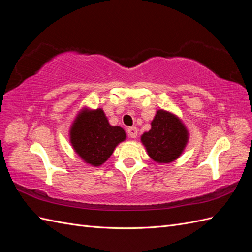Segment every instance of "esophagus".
Wrapping results in <instances>:
<instances>
[{
    "label": "esophagus",
    "instance_id": "obj_1",
    "mask_svg": "<svg viewBox=\"0 0 252 252\" xmlns=\"http://www.w3.org/2000/svg\"><path fill=\"white\" fill-rule=\"evenodd\" d=\"M127 133L129 135V138H136V135H138V129H136V127H129L127 129Z\"/></svg>",
    "mask_w": 252,
    "mask_h": 252
}]
</instances>
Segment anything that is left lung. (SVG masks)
Here are the masks:
<instances>
[{"label":"left lung","instance_id":"8db88e82","mask_svg":"<svg viewBox=\"0 0 252 252\" xmlns=\"http://www.w3.org/2000/svg\"><path fill=\"white\" fill-rule=\"evenodd\" d=\"M189 140V132L182 120L164 109L157 111L151 121V129L141 135V142L148 156L159 164L179 158Z\"/></svg>","mask_w":252,"mask_h":252}]
</instances>
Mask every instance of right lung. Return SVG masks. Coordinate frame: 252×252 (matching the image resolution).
<instances>
[{"instance_id":"1","label":"right lung","mask_w":252,"mask_h":252,"mask_svg":"<svg viewBox=\"0 0 252 252\" xmlns=\"http://www.w3.org/2000/svg\"><path fill=\"white\" fill-rule=\"evenodd\" d=\"M125 140L124 129L111 126L102 108H82L69 129L73 150L84 162L94 167L107 161L118 145Z\"/></svg>"}]
</instances>
